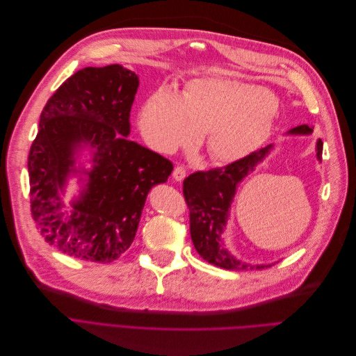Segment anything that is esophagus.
<instances>
[{
  "label": "esophagus",
  "mask_w": 356,
  "mask_h": 356,
  "mask_svg": "<svg viewBox=\"0 0 356 356\" xmlns=\"http://www.w3.org/2000/svg\"><path fill=\"white\" fill-rule=\"evenodd\" d=\"M174 179L175 181H182L185 177H187V169H185L184 166H175V169H174Z\"/></svg>",
  "instance_id": "obj_1"
}]
</instances>
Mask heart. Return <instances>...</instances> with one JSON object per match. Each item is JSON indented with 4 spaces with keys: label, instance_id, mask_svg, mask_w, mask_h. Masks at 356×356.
I'll list each match as a JSON object with an SVG mask.
<instances>
[{
    "label": "heart",
    "instance_id": "obj_1",
    "mask_svg": "<svg viewBox=\"0 0 356 356\" xmlns=\"http://www.w3.org/2000/svg\"><path fill=\"white\" fill-rule=\"evenodd\" d=\"M273 97L262 88L226 79H195L181 97L161 90L142 108L139 126L147 143L163 154L204 136L209 156L232 162L265 139L273 123Z\"/></svg>",
    "mask_w": 356,
    "mask_h": 356
}]
</instances>
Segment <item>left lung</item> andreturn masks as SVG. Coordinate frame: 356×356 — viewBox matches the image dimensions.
<instances>
[{
	"instance_id": "obj_1",
	"label": "left lung",
	"mask_w": 356,
	"mask_h": 356,
	"mask_svg": "<svg viewBox=\"0 0 356 356\" xmlns=\"http://www.w3.org/2000/svg\"><path fill=\"white\" fill-rule=\"evenodd\" d=\"M313 130L302 124L291 133L309 134ZM270 146L261 147L229 165L213 168L209 171H197L184 181V198L190 209V233L194 248L200 257L211 265L230 269L248 270L264 269L268 265H246L236 261L230 253L222 248L220 234L226 225L230 202L238 185L253 168L268 154ZM323 142L317 140V156L321 158Z\"/></svg>"
}]
</instances>
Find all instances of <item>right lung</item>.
I'll list each match as a JSON object with an SVG mask.
<instances>
[{"instance_id": "right-lung-1", "label": "right lung", "mask_w": 356, "mask_h": 356, "mask_svg": "<svg viewBox=\"0 0 356 356\" xmlns=\"http://www.w3.org/2000/svg\"><path fill=\"white\" fill-rule=\"evenodd\" d=\"M138 75L120 65L83 67L49 98L29 152L30 211L42 238L66 255L98 264L130 248L146 195L171 175V161L127 140ZM96 147L88 188L65 215L58 193L76 145Z\"/></svg>"}]
</instances>
